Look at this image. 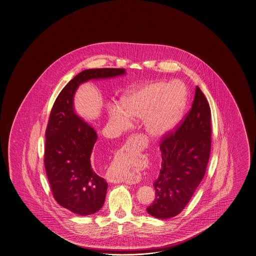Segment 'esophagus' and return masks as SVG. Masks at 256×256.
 <instances>
[{
  "mask_svg": "<svg viewBox=\"0 0 256 256\" xmlns=\"http://www.w3.org/2000/svg\"><path fill=\"white\" fill-rule=\"evenodd\" d=\"M139 141L136 139H132V140H128V142L125 144L124 146H122L120 150V152L122 154H131L138 148ZM110 182H111L117 183L118 182V180L117 178H110Z\"/></svg>",
  "mask_w": 256,
  "mask_h": 256,
  "instance_id": "1",
  "label": "esophagus"
}]
</instances>
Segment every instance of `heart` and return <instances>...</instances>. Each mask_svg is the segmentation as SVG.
Returning <instances> with one entry per match:
<instances>
[{
	"instance_id": "obj_1",
	"label": "heart",
	"mask_w": 256,
	"mask_h": 256,
	"mask_svg": "<svg viewBox=\"0 0 256 256\" xmlns=\"http://www.w3.org/2000/svg\"><path fill=\"white\" fill-rule=\"evenodd\" d=\"M122 108L114 106L110 110L111 120L124 126L125 114L132 120L144 118L148 134L161 138L172 131L182 117L187 104V90L180 82H150L132 88L120 100ZM124 110L122 112L121 110ZM125 180L124 174L117 176Z\"/></svg>"
}]
</instances>
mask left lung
I'll list each match as a JSON object with an SVG mask.
<instances>
[{"label": "left lung", "instance_id": "8db88e82", "mask_svg": "<svg viewBox=\"0 0 256 256\" xmlns=\"http://www.w3.org/2000/svg\"><path fill=\"white\" fill-rule=\"evenodd\" d=\"M212 111L196 86L190 111L162 138V168L154 182L155 199L146 212L159 219L176 216L204 178L212 148Z\"/></svg>", "mask_w": 256, "mask_h": 256}]
</instances>
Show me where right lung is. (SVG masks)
Wrapping results in <instances>:
<instances>
[{
    "mask_svg": "<svg viewBox=\"0 0 256 256\" xmlns=\"http://www.w3.org/2000/svg\"><path fill=\"white\" fill-rule=\"evenodd\" d=\"M124 74V68L84 70L62 90L52 106L46 130L44 168L57 203L76 214L90 215L100 210L108 183L92 166L97 134L74 113V94L83 82Z\"/></svg>",
    "mask_w": 256,
    "mask_h": 256,
    "instance_id": "obj_1",
    "label": "right lung"
}]
</instances>
